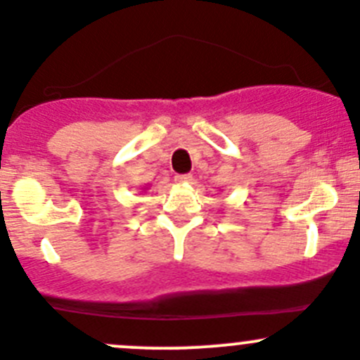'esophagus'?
<instances>
[{
	"label": "esophagus",
	"mask_w": 360,
	"mask_h": 360,
	"mask_svg": "<svg viewBox=\"0 0 360 360\" xmlns=\"http://www.w3.org/2000/svg\"><path fill=\"white\" fill-rule=\"evenodd\" d=\"M175 181H176V184H181V185L191 184L192 176H191V175H176V176H175Z\"/></svg>",
	"instance_id": "1"
}]
</instances>
